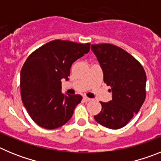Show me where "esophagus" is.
Wrapping results in <instances>:
<instances>
[{"label": "esophagus", "mask_w": 161, "mask_h": 161, "mask_svg": "<svg viewBox=\"0 0 161 161\" xmlns=\"http://www.w3.org/2000/svg\"><path fill=\"white\" fill-rule=\"evenodd\" d=\"M83 100H84V102H90L92 99H91V98L87 97H84Z\"/></svg>", "instance_id": "1"}]
</instances>
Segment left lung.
I'll return each mask as SVG.
<instances>
[{"instance_id": "8db88e82", "label": "left lung", "mask_w": 161, "mask_h": 161, "mask_svg": "<svg viewBox=\"0 0 161 161\" xmlns=\"http://www.w3.org/2000/svg\"><path fill=\"white\" fill-rule=\"evenodd\" d=\"M91 49L103 71L104 82L110 86L109 91L112 92L111 101L100 102L102 110L94 119L107 128H122L144 102L145 71L136 58L113 44H93Z\"/></svg>"}]
</instances>
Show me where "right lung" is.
<instances>
[{"instance_id": "obj_1", "label": "right lung", "mask_w": 161, "mask_h": 161, "mask_svg": "<svg viewBox=\"0 0 161 161\" xmlns=\"http://www.w3.org/2000/svg\"><path fill=\"white\" fill-rule=\"evenodd\" d=\"M89 48V42L56 39L28 56L20 75L21 95L28 114L39 126L58 128L72 118L82 97L62 93L61 79L68 80L72 64Z\"/></svg>"}]
</instances>
